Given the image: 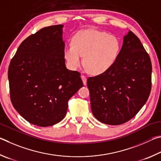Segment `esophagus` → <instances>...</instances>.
<instances>
[{
	"instance_id": "esophagus-1",
	"label": "esophagus",
	"mask_w": 161,
	"mask_h": 161,
	"mask_svg": "<svg viewBox=\"0 0 161 161\" xmlns=\"http://www.w3.org/2000/svg\"><path fill=\"white\" fill-rule=\"evenodd\" d=\"M81 79H82V80H83V85L86 86L87 84V78H86V77L84 75H81Z\"/></svg>"
}]
</instances>
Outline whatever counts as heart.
<instances>
[{"mask_svg":"<svg viewBox=\"0 0 161 161\" xmlns=\"http://www.w3.org/2000/svg\"><path fill=\"white\" fill-rule=\"evenodd\" d=\"M120 44L113 35L102 31L81 30L73 36L72 44L64 48V56L70 69L83 65L91 74L100 75L114 64L119 55Z\"/></svg>","mask_w":161,"mask_h":161,"instance_id":"obj_1","label":"heart"}]
</instances>
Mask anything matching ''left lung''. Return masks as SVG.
I'll return each instance as SVG.
<instances>
[{
    "label": "left lung",
    "mask_w": 161,
    "mask_h": 161,
    "mask_svg": "<svg viewBox=\"0 0 161 161\" xmlns=\"http://www.w3.org/2000/svg\"><path fill=\"white\" fill-rule=\"evenodd\" d=\"M151 73L150 57L140 39L129 31L111 69L87 80L94 117L109 125L132 119L150 95Z\"/></svg>",
    "instance_id": "left-lung-1"
}]
</instances>
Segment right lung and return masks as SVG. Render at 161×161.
Wrapping results in <instances>:
<instances>
[{
	"mask_svg": "<svg viewBox=\"0 0 161 161\" xmlns=\"http://www.w3.org/2000/svg\"><path fill=\"white\" fill-rule=\"evenodd\" d=\"M63 25L44 27L22 42L8 68L10 100L16 111L38 126L57 124L68 101L83 84L66 69Z\"/></svg>",
	"mask_w": 161,
	"mask_h": 161,
	"instance_id": "1",
	"label": "right lung"
}]
</instances>
